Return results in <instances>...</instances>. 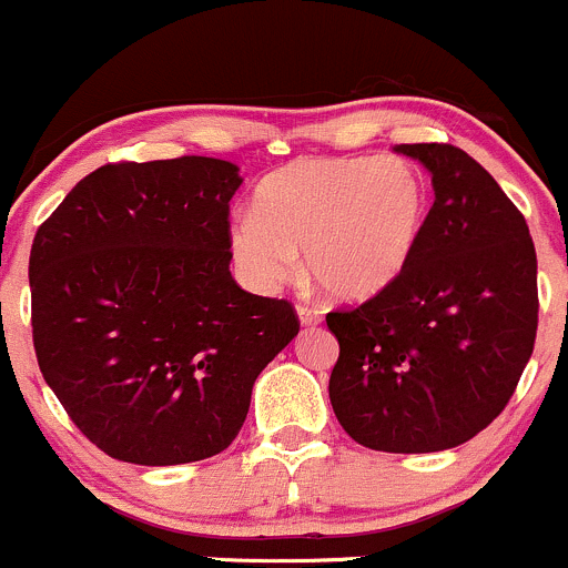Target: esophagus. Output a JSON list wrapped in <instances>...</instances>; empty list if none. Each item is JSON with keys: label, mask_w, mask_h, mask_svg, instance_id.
I'll return each instance as SVG.
<instances>
[{"label": "esophagus", "mask_w": 568, "mask_h": 568, "mask_svg": "<svg viewBox=\"0 0 568 568\" xmlns=\"http://www.w3.org/2000/svg\"><path fill=\"white\" fill-rule=\"evenodd\" d=\"M297 320H301L303 325H317L320 320H323V314H320V308L301 303V306H297Z\"/></svg>", "instance_id": "obj_1"}]
</instances>
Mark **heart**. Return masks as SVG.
<instances>
[{"instance_id":"b5f03b06","label":"heart","mask_w":568,"mask_h":568,"mask_svg":"<svg viewBox=\"0 0 568 568\" xmlns=\"http://www.w3.org/2000/svg\"><path fill=\"white\" fill-rule=\"evenodd\" d=\"M428 223V184L397 156H308L262 179L229 226L240 276L271 292L303 267L336 301H369L406 273Z\"/></svg>"}]
</instances>
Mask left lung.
Here are the masks:
<instances>
[{"instance_id":"8db88e82","label":"left lung","mask_w":568,"mask_h":568,"mask_svg":"<svg viewBox=\"0 0 568 568\" xmlns=\"http://www.w3.org/2000/svg\"><path fill=\"white\" fill-rule=\"evenodd\" d=\"M434 182L423 243L381 295L325 314L339 342L328 397L351 439L384 453L464 445L508 406L538 328L530 229L491 173L447 143H403Z\"/></svg>"}]
</instances>
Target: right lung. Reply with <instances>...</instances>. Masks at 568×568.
Wrapping results in <instances>:
<instances>
[{
	"instance_id": "obj_1",
	"label": "right lung",
	"mask_w": 568,
	"mask_h": 568,
	"mask_svg": "<svg viewBox=\"0 0 568 568\" xmlns=\"http://www.w3.org/2000/svg\"><path fill=\"white\" fill-rule=\"evenodd\" d=\"M240 168L212 156L115 162L41 223L30 254L38 367L77 428L143 467L226 450L262 369L297 336L278 297L232 278Z\"/></svg>"
}]
</instances>
